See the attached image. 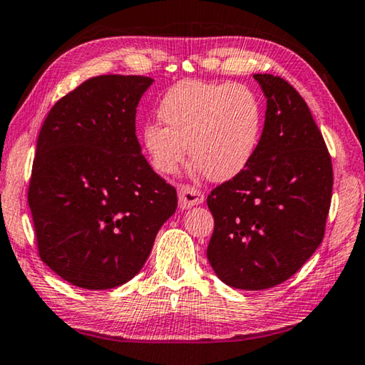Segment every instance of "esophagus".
<instances>
[{
  "instance_id": "obj_1",
  "label": "esophagus",
  "mask_w": 365,
  "mask_h": 365,
  "mask_svg": "<svg viewBox=\"0 0 365 365\" xmlns=\"http://www.w3.org/2000/svg\"><path fill=\"white\" fill-rule=\"evenodd\" d=\"M178 200H180V207L187 210V207L203 203L205 193L200 188L192 187V185H180L178 187Z\"/></svg>"
}]
</instances>
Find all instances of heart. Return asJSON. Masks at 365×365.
<instances>
[{"instance_id":"obj_1","label":"heart","mask_w":365,"mask_h":365,"mask_svg":"<svg viewBox=\"0 0 365 365\" xmlns=\"http://www.w3.org/2000/svg\"><path fill=\"white\" fill-rule=\"evenodd\" d=\"M162 125L143 130L144 148L153 165L173 173L190 155L212 182H225L247 169L263 128L258 97L242 84L185 79L162 96Z\"/></svg>"}]
</instances>
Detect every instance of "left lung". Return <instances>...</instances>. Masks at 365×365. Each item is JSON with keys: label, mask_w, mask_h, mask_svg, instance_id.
<instances>
[{"label": "left lung", "mask_w": 365, "mask_h": 365, "mask_svg": "<svg viewBox=\"0 0 365 365\" xmlns=\"http://www.w3.org/2000/svg\"><path fill=\"white\" fill-rule=\"evenodd\" d=\"M253 78L266 97L264 128L247 169L207 195L206 255L227 286L262 291L296 274L322 244L333 167L299 92L273 74Z\"/></svg>", "instance_id": "8db88e82"}]
</instances>
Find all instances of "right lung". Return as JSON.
Returning <instances> with one entry per match:
<instances>
[{
  "label": "right lung",
  "instance_id": "1",
  "mask_svg": "<svg viewBox=\"0 0 365 365\" xmlns=\"http://www.w3.org/2000/svg\"><path fill=\"white\" fill-rule=\"evenodd\" d=\"M153 79L102 74L58 101L38 133L29 182L38 255L83 289L140 273L177 210V190L141 154L136 107Z\"/></svg>",
  "mask_w": 365,
  "mask_h": 365
}]
</instances>
